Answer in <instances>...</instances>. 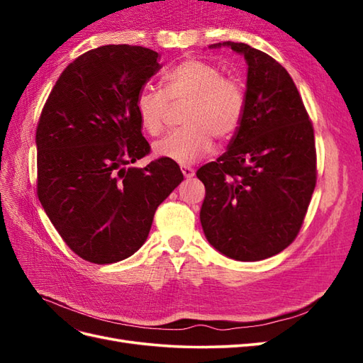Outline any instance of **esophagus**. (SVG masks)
<instances>
[{
	"label": "esophagus",
	"mask_w": 363,
	"mask_h": 363,
	"mask_svg": "<svg viewBox=\"0 0 363 363\" xmlns=\"http://www.w3.org/2000/svg\"><path fill=\"white\" fill-rule=\"evenodd\" d=\"M180 169H182V172H183V175H184L186 179H191V177H194V174H195L194 168H191V167H186V164H183V167H182Z\"/></svg>",
	"instance_id": "1"
}]
</instances>
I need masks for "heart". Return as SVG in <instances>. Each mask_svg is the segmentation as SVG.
<instances>
[{"mask_svg": "<svg viewBox=\"0 0 363 363\" xmlns=\"http://www.w3.org/2000/svg\"><path fill=\"white\" fill-rule=\"evenodd\" d=\"M164 91L145 86L136 95L139 123L151 136L160 135L171 106L186 103L182 123L155 144V155L191 164L213 147V138H232L242 121L245 94L233 77L223 75L215 65L201 59H186L163 75Z\"/></svg>", "mask_w": 363, "mask_h": 363, "instance_id": "b5f03b06", "label": "heart"}]
</instances>
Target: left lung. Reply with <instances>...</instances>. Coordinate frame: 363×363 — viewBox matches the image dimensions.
Instances as JSON below:
<instances>
[{"label": "left lung", "instance_id": "left-lung-1", "mask_svg": "<svg viewBox=\"0 0 363 363\" xmlns=\"http://www.w3.org/2000/svg\"><path fill=\"white\" fill-rule=\"evenodd\" d=\"M242 54V121L227 151L196 171L206 186L200 219L224 256L256 262L279 255L298 235L316 184L313 127L288 71L240 42L213 43Z\"/></svg>", "mask_w": 363, "mask_h": 363}]
</instances>
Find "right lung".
<instances>
[{
	"label": "right lung",
	"instance_id": "right-lung-1",
	"mask_svg": "<svg viewBox=\"0 0 363 363\" xmlns=\"http://www.w3.org/2000/svg\"><path fill=\"white\" fill-rule=\"evenodd\" d=\"M159 59L131 45L87 51L65 68L39 118V201L67 245L98 265L135 255L183 180L163 157L130 167L150 152L135 101Z\"/></svg>",
	"mask_w": 363,
	"mask_h": 363
}]
</instances>
